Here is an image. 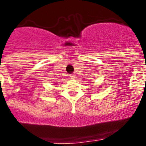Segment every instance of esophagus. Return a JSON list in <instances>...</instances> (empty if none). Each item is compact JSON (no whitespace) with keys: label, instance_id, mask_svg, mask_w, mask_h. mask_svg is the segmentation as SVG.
I'll return each mask as SVG.
<instances>
[{"label":"esophagus","instance_id":"obj_1","mask_svg":"<svg viewBox=\"0 0 146 146\" xmlns=\"http://www.w3.org/2000/svg\"><path fill=\"white\" fill-rule=\"evenodd\" d=\"M70 78L72 79H75V78H76L75 74H70Z\"/></svg>","mask_w":146,"mask_h":146}]
</instances>
